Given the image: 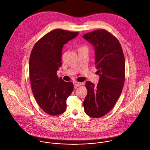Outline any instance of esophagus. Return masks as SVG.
Instances as JSON below:
<instances>
[{"label":"esophagus","mask_w":150,"mask_h":150,"mask_svg":"<svg viewBox=\"0 0 150 150\" xmlns=\"http://www.w3.org/2000/svg\"><path fill=\"white\" fill-rule=\"evenodd\" d=\"M73 84H74V86L76 88V87H78V86H79L81 85H82V83L78 82L75 81V82H73Z\"/></svg>","instance_id":"obj_1"}]
</instances>
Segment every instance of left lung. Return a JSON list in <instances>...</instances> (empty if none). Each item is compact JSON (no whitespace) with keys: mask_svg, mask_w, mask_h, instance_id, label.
<instances>
[{"mask_svg":"<svg viewBox=\"0 0 150 150\" xmlns=\"http://www.w3.org/2000/svg\"><path fill=\"white\" fill-rule=\"evenodd\" d=\"M83 38L93 45L95 64L100 76L97 86L86 82L87 95L83 101L85 113L100 118L113 108L122 93L125 80V59L118 39L105 29L87 33Z\"/></svg>","mask_w":150,"mask_h":150,"instance_id":"8db88e82","label":"left lung"}]
</instances>
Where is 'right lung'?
<instances>
[{"label": "right lung", "mask_w": 150, "mask_h": 150, "mask_svg": "<svg viewBox=\"0 0 150 150\" xmlns=\"http://www.w3.org/2000/svg\"><path fill=\"white\" fill-rule=\"evenodd\" d=\"M59 29L42 37L33 46L29 58V76L32 91L40 107L50 115L63 113L67 99L73 90V83L57 76L62 65L64 45L78 35Z\"/></svg>", "instance_id": "right-lung-1"}]
</instances>
